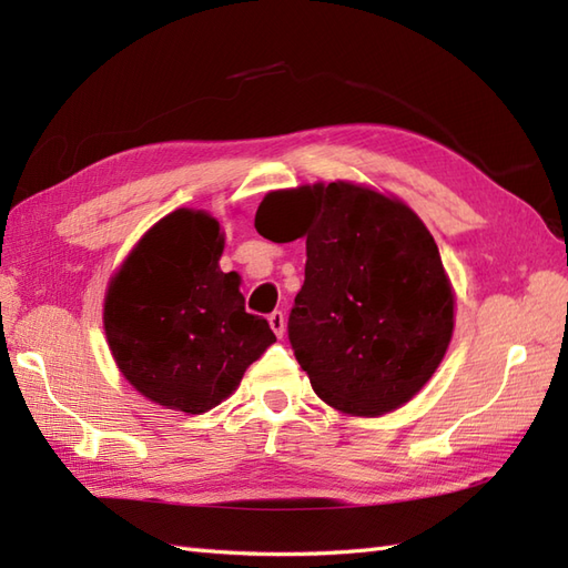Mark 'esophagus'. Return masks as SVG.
Segmentation results:
<instances>
[{"mask_svg": "<svg viewBox=\"0 0 568 568\" xmlns=\"http://www.w3.org/2000/svg\"><path fill=\"white\" fill-rule=\"evenodd\" d=\"M270 327L274 329V335L276 337H284V329H286V317H284V313L282 311H274L270 317Z\"/></svg>", "mask_w": 568, "mask_h": 568, "instance_id": "esophagus-1", "label": "esophagus"}]
</instances>
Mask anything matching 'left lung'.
Segmentation results:
<instances>
[{
	"label": "left lung",
	"instance_id": "8db88e82",
	"mask_svg": "<svg viewBox=\"0 0 568 568\" xmlns=\"http://www.w3.org/2000/svg\"><path fill=\"white\" fill-rule=\"evenodd\" d=\"M255 229L306 241L288 339L315 395L349 417L409 403L455 327L453 284L424 221L403 200L335 180L267 192Z\"/></svg>",
	"mask_w": 568,
	"mask_h": 568
}]
</instances>
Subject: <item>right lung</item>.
<instances>
[{
	"mask_svg": "<svg viewBox=\"0 0 568 568\" xmlns=\"http://www.w3.org/2000/svg\"><path fill=\"white\" fill-rule=\"evenodd\" d=\"M224 231L204 210H175L134 243L110 276L103 327L136 393L165 409L202 414L239 388L276 342L245 313L241 276L221 272Z\"/></svg>",
	"mask_w": 568,
	"mask_h": 568,
	"instance_id": "1",
	"label": "right lung"
}]
</instances>
